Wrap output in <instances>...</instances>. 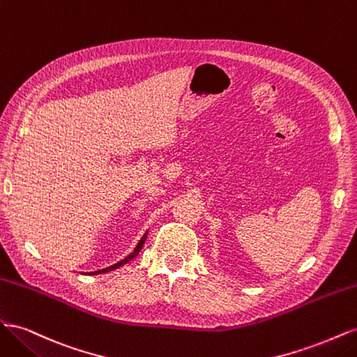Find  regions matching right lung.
<instances>
[{
    "instance_id": "obj_1",
    "label": "right lung",
    "mask_w": 357,
    "mask_h": 357,
    "mask_svg": "<svg viewBox=\"0 0 357 357\" xmlns=\"http://www.w3.org/2000/svg\"><path fill=\"white\" fill-rule=\"evenodd\" d=\"M146 238H147V232L143 235V238L138 241V244H137V247L134 248V252L129 255V256H126L125 259H122L121 262H117V264H114V265H112V266H107V268H102V269H98V271H93V273H89V275H96V274H104V273H109V271H113V269H117L119 266H122V265H125V264H128L129 261H132V259L139 253V250H142L143 248V245H144V241H146Z\"/></svg>"
}]
</instances>
